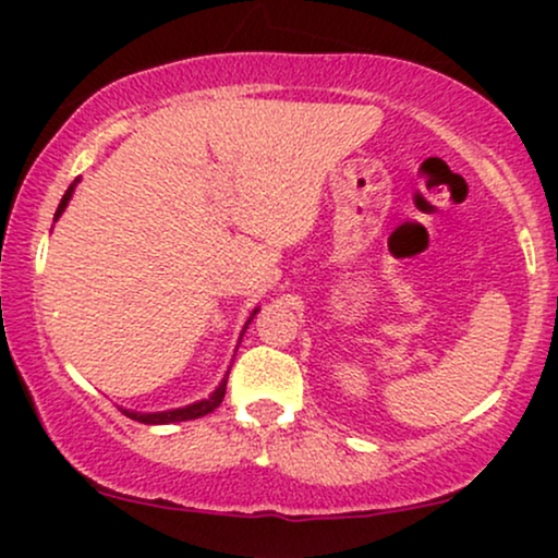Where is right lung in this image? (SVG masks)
I'll return each mask as SVG.
<instances>
[{"label":"right lung","instance_id":"right-lung-1","mask_svg":"<svg viewBox=\"0 0 558 558\" xmlns=\"http://www.w3.org/2000/svg\"><path fill=\"white\" fill-rule=\"evenodd\" d=\"M75 183H78V181H75ZM75 183H70V189L65 191V196H62L60 207H57L54 220H57V217H60L62 213H65L70 196H73V191H75ZM257 312H259V310L252 312V317H248V323H252ZM248 323H246V325H248ZM243 330H246V328H243ZM226 386H228V377H222V383H220V386H217V390H215L213 396H209V399L196 401V403H191V407H183V409H170V412H155V414H141V412H131V409H123V414H125V417L136 420V422H144V425H170V422L196 420V417H204V414L215 412V409L220 407L222 399H226Z\"/></svg>","mask_w":558,"mask_h":558}]
</instances>
